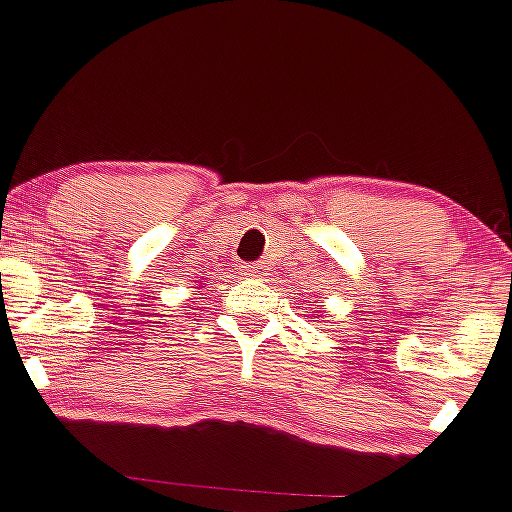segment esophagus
Returning a JSON list of instances; mask_svg holds the SVG:
<instances>
[{
  "mask_svg": "<svg viewBox=\"0 0 512 512\" xmlns=\"http://www.w3.org/2000/svg\"><path fill=\"white\" fill-rule=\"evenodd\" d=\"M245 275L250 280H262L267 277V262H252V265H245Z\"/></svg>",
  "mask_w": 512,
  "mask_h": 512,
  "instance_id": "1",
  "label": "esophagus"
}]
</instances>
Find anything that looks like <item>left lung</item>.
Instances as JSON below:
<instances>
[{
  "label": "left lung",
  "mask_w": 512,
  "mask_h": 512,
  "mask_svg": "<svg viewBox=\"0 0 512 512\" xmlns=\"http://www.w3.org/2000/svg\"><path fill=\"white\" fill-rule=\"evenodd\" d=\"M317 319H319V314H317Z\"/></svg>",
  "instance_id": "1"
}]
</instances>
